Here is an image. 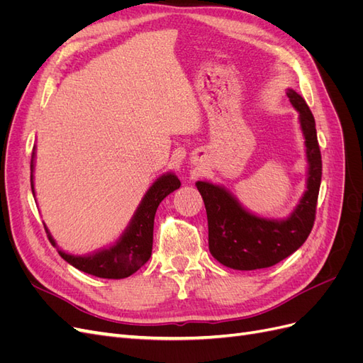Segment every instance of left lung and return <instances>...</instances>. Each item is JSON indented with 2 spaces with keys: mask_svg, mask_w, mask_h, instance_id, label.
Masks as SVG:
<instances>
[{
  "mask_svg": "<svg viewBox=\"0 0 363 363\" xmlns=\"http://www.w3.org/2000/svg\"><path fill=\"white\" fill-rule=\"evenodd\" d=\"M288 96L300 112L309 162L307 191L288 219L277 221L251 215L223 188L196 182L207 213L208 250L224 267L240 271L269 268L298 250L312 232L323 175L321 151L309 106L292 89Z\"/></svg>",
  "mask_w": 363,
  "mask_h": 363,
  "instance_id": "left-lung-1",
  "label": "left lung"
}]
</instances>
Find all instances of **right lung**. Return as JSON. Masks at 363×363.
Wrapping results in <instances>:
<instances>
[{"instance_id": "1", "label": "right lung", "mask_w": 363, "mask_h": 363, "mask_svg": "<svg viewBox=\"0 0 363 363\" xmlns=\"http://www.w3.org/2000/svg\"><path fill=\"white\" fill-rule=\"evenodd\" d=\"M35 151V148H33ZM33 157L31 156V191L33 188ZM180 188V180L174 174H164L160 179L152 183L148 192L145 194L144 200L139 204L138 211L131 219L130 225L119 238L118 242L111 248L98 251L92 256H72L67 252L59 251L62 259L77 269H80L86 274H91L95 277L101 279H125L131 274L136 272L142 265H145L151 256L152 250V228H155V215L159 204L164 196ZM48 232V230H47ZM48 239L51 244L56 245L54 239L48 233Z\"/></svg>"}]
</instances>
